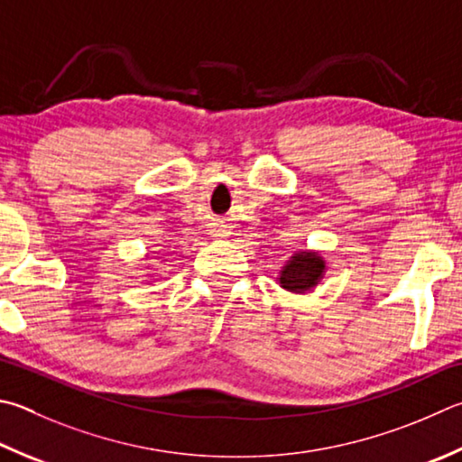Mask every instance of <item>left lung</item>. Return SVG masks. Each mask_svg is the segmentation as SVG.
Instances as JSON below:
<instances>
[{
  "label": "left lung",
  "instance_id": "left-lung-1",
  "mask_svg": "<svg viewBox=\"0 0 462 462\" xmlns=\"http://www.w3.org/2000/svg\"><path fill=\"white\" fill-rule=\"evenodd\" d=\"M323 268L325 263L321 256H315L311 253L295 254L281 271V287L292 292H303L311 289L321 279Z\"/></svg>",
  "mask_w": 462,
  "mask_h": 462
}]
</instances>
